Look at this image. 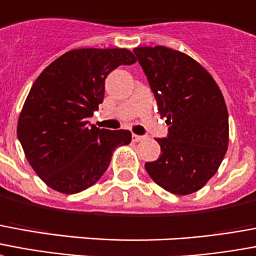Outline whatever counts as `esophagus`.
Here are the masks:
<instances>
[{
  "instance_id": "obj_1",
  "label": "esophagus",
  "mask_w": 256,
  "mask_h": 256,
  "mask_svg": "<svg viewBox=\"0 0 256 256\" xmlns=\"http://www.w3.org/2000/svg\"><path fill=\"white\" fill-rule=\"evenodd\" d=\"M145 140L144 136H137V134H133V142H140V141H142Z\"/></svg>"
}]
</instances>
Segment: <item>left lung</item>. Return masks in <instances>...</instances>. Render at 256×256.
<instances>
[{"mask_svg": "<svg viewBox=\"0 0 256 256\" xmlns=\"http://www.w3.org/2000/svg\"><path fill=\"white\" fill-rule=\"evenodd\" d=\"M134 54L150 84L168 138L162 154L145 164L164 190L187 196L200 190L224 160L229 142L228 110L209 72L194 58L166 46L136 47Z\"/></svg>", "mask_w": 256, "mask_h": 256, "instance_id": "left-lung-1", "label": "left lung"}]
</instances>
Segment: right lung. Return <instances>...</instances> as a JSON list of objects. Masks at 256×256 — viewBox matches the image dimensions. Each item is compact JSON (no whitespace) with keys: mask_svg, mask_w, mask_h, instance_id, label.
<instances>
[{"mask_svg":"<svg viewBox=\"0 0 256 256\" xmlns=\"http://www.w3.org/2000/svg\"><path fill=\"white\" fill-rule=\"evenodd\" d=\"M137 60L128 48H74L51 62L32 85L17 122V138L47 186L77 194L94 186L112 152L132 142L128 130L88 126L104 99V81Z\"/></svg>","mask_w":256,"mask_h":256,"instance_id":"1","label":"right lung"}]
</instances>
